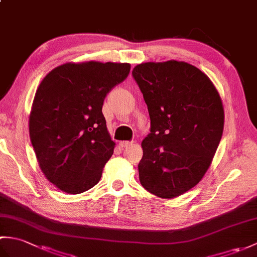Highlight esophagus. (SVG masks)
<instances>
[{
	"label": "esophagus",
	"mask_w": 257,
	"mask_h": 257,
	"mask_svg": "<svg viewBox=\"0 0 257 257\" xmlns=\"http://www.w3.org/2000/svg\"><path fill=\"white\" fill-rule=\"evenodd\" d=\"M130 145H133V143H129V141H120L119 146L121 147V148H127Z\"/></svg>",
	"instance_id": "34e87169"
}]
</instances>
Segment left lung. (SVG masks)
Wrapping results in <instances>:
<instances>
[{
    "instance_id": "8db88e82",
    "label": "left lung",
    "mask_w": 257,
    "mask_h": 257,
    "mask_svg": "<svg viewBox=\"0 0 257 257\" xmlns=\"http://www.w3.org/2000/svg\"><path fill=\"white\" fill-rule=\"evenodd\" d=\"M133 76L148 106L139 179L161 199H173L204 177L222 138L224 108L214 84L185 62L143 63Z\"/></svg>"
}]
</instances>
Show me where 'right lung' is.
Here are the masks:
<instances>
[{
    "label": "right lung",
    "instance_id": "1",
    "mask_svg": "<svg viewBox=\"0 0 257 257\" xmlns=\"http://www.w3.org/2000/svg\"><path fill=\"white\" fill-rule=\"evenodd\" d=\"M129 72L128 63H66L38 86L31 143L42 172L63 192L83 193L99 182L116 145L101 111L103 99Z\"/></svg>",
    "mask_w": 257,
    "mask_h": 257
}]
</instances>
